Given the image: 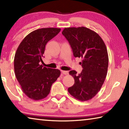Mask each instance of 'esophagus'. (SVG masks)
Masks as SVG:
<instances>
[{"mask_svg":"<svg viewBox=\"0 0 129 129\" xmlns=\"http://www.w3.org/2000/svg\"><path fill=\"white\" fill-rule=\"evenodd\" d=\"M62 73L63 74H64V75H68L69 74V72L67 71H63V70H62Z\"/></svg>","mask_w":129,"mask_h":129,"instance_id":"1","label":"esophagus"}]
</instances>
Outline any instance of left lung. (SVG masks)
I'll use <instances>...</instances> for the list:
<instances>
[{"instance_id": "8db88e82", "label": "left lung", "mask_w": 129, "mask_h": 129, "mask_svg": "<svg viewBox=\"0 0 129 129\" xmlns=\"http://www.w3.org/2000/svg\"><path fill=\"white\" fill-rule=\"evenodd\" d=\"M62 34L68 41L75 58L82 59V72L71 70L69 74L75 83L68 91L77 100H90L96 95L106 77L109 64L107 48L101 37L84 27L64 28Z\"/></svg>"}]
</instances>
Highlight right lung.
Masks as SVG:
<instances>
[{
	"label": "right lung",
	"instance_id": "add662e5",
	"mask_svg": "<svg viewBox=\"0 0 129 129\" xmlns=\"http://www.w3.org/2000/svg\"><path fill=\"white\" fill-rule=\"evenodd\" d=\"M60 28H43L27 35L21 42L14 58V71L23 92L29 98L38 101L50 93L52 83L60 74L58 69L39 64L47 42L60 32Z\"/></svg>",
	"mask_w": 129,
	"mask_h": 129
}]
</instances>
